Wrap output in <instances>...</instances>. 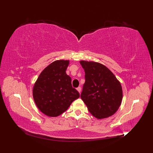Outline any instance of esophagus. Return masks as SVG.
<instances>
[{
	"instance_id": "obj_1",
	"label": "esophagus",
	"mask_w": 153,
	"mask_h": 153,
	"mask_svg": "<svg viewBox=\"0 0 153 153\" xmlns=\"http://www.w3.org/2000/svg\"><path fill=\"white\" fill-rule=\"evenodd\" d=\"M76 89H77V91L80 93V92H81V87H78L76 88Z\"/></svg>"
}]
</instances>
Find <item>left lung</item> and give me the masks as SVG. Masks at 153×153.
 I'll return each instance as SVG.
<instances>
[{
  "label": "left lung",
  "instance_id": "obj_1",
  "mask_svg": "<svg viewBox=\"0 0 153 153\" xmlns=\"http://www.w3.org/2000/svg\"><path fill=\"white\" fill-rule=\"evenodd\" d=\"M85 71L81 98L90 113L98 119L117 112L123 99L120 82L108 68L98 62L80 61Z\"/></svg>",
  "mask_w": 153,
  "mask_h": 153
}]
</instances>
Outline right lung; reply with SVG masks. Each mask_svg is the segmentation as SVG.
<instances>
[{"mask_svg":"<svg viewBox=\"0 0 153 153\" xmlns=\"http://www.w3.org/2000/svg\"><path fill=\"white\" fill-rule=\"evenodd\" d=\"M69 61L51 63L41 73L33 88V97L38 108L50 117H57L80 97L72 87L71 78L66 71Z\"/></svg>","mask_w":153,"mask_h":153,"instance_id":"obj_1","label":"right lung"}]
</instances>
